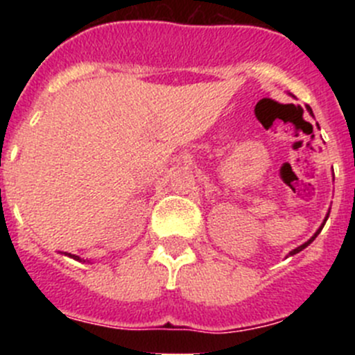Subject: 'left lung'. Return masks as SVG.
Returning a JSON list of instances; mask_svg holds the SVG:
<instances>
[{"label": "left lung", "mask_w": 355, "mask_h": 355, "mask_svg": "<svg viewBox=\"0 0 355 355\" xmlns=\"http://www.w3.org/2000/svg\"><path fill=\"white\" fill-rule=\"evenodd\" d=\"M327 220H328V214H327V218H324V223H327ZM324 223H323V225H321V227H320V228H318V232H316V234H314V235H313V237H311V239H309V241H307V242H304V244H302V245H299V247H297V249L290 250V256H293V254H297V252H300V250H302V249H306V247H307V245H309V244H311V242H313V241H314V239H316V237H318V234H320V232H321V230H323Z\"/></svg>", "instance_id": "1"}]
</instances>
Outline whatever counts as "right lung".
<instances>
[{"mask_svg": "<svg viewBox=\"0 0 355 355\" xmlns=\"http://www.w3.org/2000/svg\"><path fill=\"white\" fill-rule=\"evenodd\" d=\"M65 256H70V257H73V259H77V261H82L80 257H78V256H75V254H65Z\"/></svg>", "mask_w": 355, "mask_h": 355, "instance_id": "right-lung-1", "label": "right lung"}]
</instances>
